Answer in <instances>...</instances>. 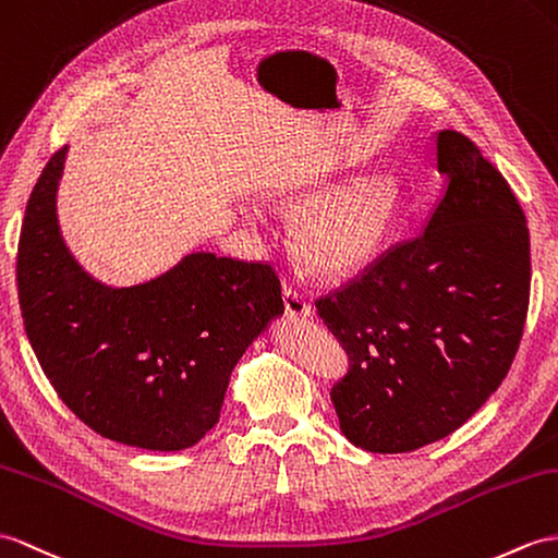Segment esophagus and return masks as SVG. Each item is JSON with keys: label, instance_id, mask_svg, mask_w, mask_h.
Segmentation results:
<instances>
[{"label": "esophagus", "instance_id": "1", "mask_svg": "<svg viewBox=\"0 0 558 558\" xmlns=\"http://www.w3.org/2000/svg\"><path fill=\"white\" fill-rule=\"evenodd\" d=\"M283 305H287L289 317H312V305L295 289H283Z\"/></svg>", "mask_w": 558, "mask_h": 558}]
</instances>
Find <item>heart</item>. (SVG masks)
<instances>
[{
  "mask_svg": "<svg viewBox=\"0 0 558 558\" xmlns=\"http://www.w3.org/2000/svg\"><path fill=\"white\" fill-rule=\"evenodd\" d=\"M329 182L295 186L283 198L301 215L291 239L303 265L322 279H348L384 253L400 215V186L386 172L366 174L336 192Z\"/></svg>",
  "mask_w": 558,
  "mask_h": 558,
  "instance_id": "heart-1",
  "label": "heart"
}]
</instances>
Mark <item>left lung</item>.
Returning <instances> with one entry per match:
<instances>
[{
    "label": "left lung",
    "instance_id": "obj_1",
    "mask_svg": "<svg viewBox=\"0 0 558 558\" xmlns=\"http://www.w3.org/2000/svg\"><path fill=\"white\" fill-rule=\"evenodd\" d=\"M445 192L424 232L317 301L350 369L331 388L343 436L412 452L450 436L509 374L530 301V234L501 172L464 134H436Z\"/></svg>",
    "mask_w": 558,
    "mask_h": 558
}]
</instances>
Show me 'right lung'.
<instances>
[{"label": "right lung", "instance_id": "1", "mask_svg": "<svg viewBox=\"0 0 558 558\" xmlns=\"http://www.w3.org/2000/svg\"><path fill=\"white\" fill-rule=\"evenodd\" d=\"M68 146L33 189L19 241L25 333L80 421L130 447L177 452L217 424L236 362L283 315L267 263L189 253L137 287H108L68 251L57 192Z\"/></svg>", "mask_w": 558, "mask_h": 558}]
</instances>
